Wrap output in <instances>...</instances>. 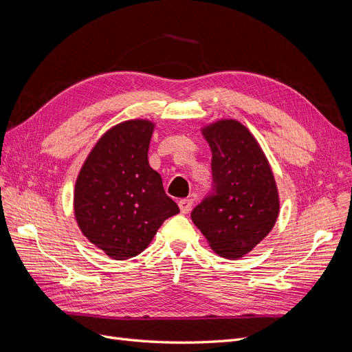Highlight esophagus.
I'll return each mask as SVG.
<instances>
[{
	"label": "esophagus",
	"instance_id": "esophagus-1",
	"mask_svg": "<svg viewBox=\"0 0 352 352\" xmlns=\"http://www.w3.org/2000/svg\"><path fill=\"white\" fill-rule=\"evenodd\" d=\"M178 206H179L181 213H184V214L188 213L191 210V208H192V199H181L178 201Z\"/></svg>",
	"mask_w": 352,
	"mask_h": 352
}]
</instances>
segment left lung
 <instances>
[{"label":"left lung","mask_w":352,"mask_h":352,"mask_svg":"<svg viewBox=\"0 0 352 352\" xmlns=\"http://www.w3.org/2000/svg\"><path fill=\"white\" fill-rule=\"evenodd\" d=\"M201 133L212 151L214 188L191 212V219L214 253L243 257L275 226V177L262 147L240 121L219 120Z\"/></svg>","instance_id":"left-lung-1"}]
</instances>
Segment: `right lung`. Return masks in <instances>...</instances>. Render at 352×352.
<instances>
[{"mask_svg":"<svg viewBox=\"0 0 352 352\" xmlns=\"http://www.w3.org/2000/svg\"><path fill=\"white\" fill-rule=\"evenodd\" d=\"M153 129L149 120L111 127L90 151L76 179L78 228L114 260L140 254L164 221L179 212L147 161Z\"/></svg>","mask_w":352,"mask_h":352,"instance_id":"right-lung-1","label":"right lung"}]
</instances>
